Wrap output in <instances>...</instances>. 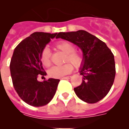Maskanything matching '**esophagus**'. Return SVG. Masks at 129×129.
I'll use <instances>...</instances> for the list:
<instances>
[{
  "label": "esophagus",
  "instance_id": "obj_1",
  "mask_svg": "<svg viewBox=\"0 0 129 129\" xmlns=\"http://www.w3.org/2000/svg\"><path fill=\"white\" fill-rule=\"evenodd\" d=\"M71 76H66V77H61V79H70Z\"/></svg>",
  "mask_w": 129,
  "mask_h": 129
}]
</instances>
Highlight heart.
<instances>
[{"instance_id":"obj_1","label":"heart","mask_w":129,"mask_h":129,"mask_svg":"<svg viewBox=\"0 0 129 129\" xmlns=\"http://www.w3.org/2000/svg\"><path fill=\"white\" fill-rule=\"evenodd\" d=\"M55 47L66 53L64 57V62H72L76 67L80 66L83 61V57L80 52L75 51V46L70 42L62 41H59L55 44ZM41 60L43 65L45 67H49L51 64L50 53L47 47H45L43 50L41 54ZM74 69L72 64L67 62L63 65L53 67L48 70V74L50 77L53 78H59L65 75L70 74Z\"/></svg>"}]
</instances>
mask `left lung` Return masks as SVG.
Returning <instances> with one entry per match:
<instances>
[{
    "label": "left lung",
    "instance_id": "1",
    "mask_svg": "<svg viewBox=\"0 0 129 129\" xmlns=\"http://www.w3.org/2000/svg\"><path fill=\"white\" fill-rule=\"evenodd\" d=\"M56 38L74 43L83 53L80 68L81 85L74 88L79 98L95 103L104 98L113 85L116 75L114 57L107 44L85 30L59 32Z\"/></svg>",
    "mask_w": 129,
    "mask_h": 129
}]
</instances>
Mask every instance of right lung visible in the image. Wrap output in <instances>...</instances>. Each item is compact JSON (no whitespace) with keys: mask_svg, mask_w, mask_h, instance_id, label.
<instances>
[{"mask_svg":"<svg viewBox=\"0 0 129 129\" xmlns=\"http://www.w3.org/2000/svg\"><path fill=\"white\" fill-rule=\"evenodd\" d=\"M57 34L34 32L20 42L13 52L10 66L13 86L21 100L29 105H46L55 94L59 79L50 78L40 82L37 77L46 75L41 54Z\"/></svg>","mask_w":129,"mask_h":129,"instance_id":"1","label":"right lung"}]
</instances>
